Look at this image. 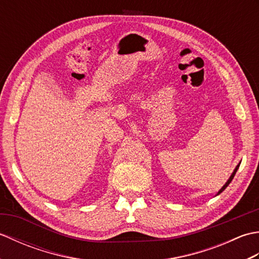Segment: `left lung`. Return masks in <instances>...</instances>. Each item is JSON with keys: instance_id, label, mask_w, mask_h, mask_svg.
I'll use <instances>...</instances> for the list:
<instances>
[{"instance_id": "left-lung-1", "label": "left lung", "mask_w": 259, "mask_h": 259, "mask_svg": "<svg viewBox=\"0 0 259 259\" xmlns=\"http://www.w3.org/2000/svg\"><path fill=\"white\" fill-rule=\"evenodd\" d=\"M239 166H240V162L237 164V166H236V168L234 169V171H233V174L232 175H230V177H229V179L226 181V184H225L223 187H222V189L221 190H219L218 192H217V195H219V194H221V192H223L225 189H226L227 188V187H228V185L230 184V183H232V180L234 179V177H235V175H236V172H237V170H238V168H239Z\"/></svg>"}]
</instances>
